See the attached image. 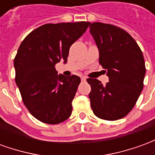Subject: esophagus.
I'll return each mask as SVG.
<instances>
[{
	"mask_svg": "<svg viewBox=\"0 0 155 155\" xmlns=\"http://www.w3.org/2000/svg\"><path fill=\"white\" fill-rule=\"evenodd\" d=\"M81 81H86V77H84V76H82V77H81Z\"/></svg>",
	"mask_w": 155,
	"mask_h": 155,
	"instance_id": "esophagus-1",
	"label": "esophagus"
}]
</instances>
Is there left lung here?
Returning a JSON list of instances; mask_svg holds the SVG:
<instances>
[{"instance_id":"8db88e82","label":"left lung","mask_w":155,"mask_h":155,"mask_svg":"<svg viewBox=\"0 0 155 155\" xmlns=\"http://www.w3.org/2000/svg\"><path fill=\"white\" fill-rule=\"evenodd\" d=\"M100 52L99 62L105 70L109 82L88 78L91 109L100 119L117 120L130 113L143 87L145 64L136 41L123 29L94 22L90 25Z\"/></svg>"}]
</instances>
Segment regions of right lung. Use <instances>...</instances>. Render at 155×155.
I'll return each mask as SVG.
<instances>
[{"instance_id":"1","label":"right lung","mask_w":155,"mask_h":155,"mask_svg":"<svg viewBox=\"0 0 155 155\" xmlns=\"http://www.w3.org/2000/svg\"><path fill=\"white\" fill-rule=\"evenodd\" d=\"M91 22L45 24L25 37L14 60L15 83L22 101L35 119L57 124L71 116L81 78L58 74L55 64L66 63L69 50Z\"/></svg>"}]
</instances>
